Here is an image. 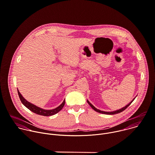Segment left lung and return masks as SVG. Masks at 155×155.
Masks as SVG:
<instances>
[{"label": "left lung", "instance_id": "8db88e82", "mask_svg": "<svg viewBox=\"0 0 155 155\" xmlns=\"http://www.w3.org/2000/svg\"><path fill=\"white\" fill-rule=\"evenodd\" d=\"M136 98V97L128 104H127L126 106H125V107H122V108H120V109H119V110H115V111H101V110H99V109H97L95 107H94L88 100H87V102H88V104L90 105V107L94 110H95L96 111H97V112H98V113H102V114H117V113H120V112H122V111H123L124 110H125L131 104V102L134 101V99Z\"/></svg>", "mask_w": 155, "mask_h": 155}]
</instances>
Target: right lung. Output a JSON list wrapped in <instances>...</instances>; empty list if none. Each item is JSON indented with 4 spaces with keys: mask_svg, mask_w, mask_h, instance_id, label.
<instances>
[{
    "mask_svg": "<svg viewBox=\"0 0 155 155\" xmlns=\"http://www.w3.org/2000/svg\"><path fill=\"white\" fill-rule=\"evenodd\" d=\"M18 92L19 98L24 106H25L28 109H29L30 111H33V113H35L37 114H39V115H42V116H52V115H54V114L58 113L59 111H60L62 110V108L64 107L65 103V101L64 99L63 102L59 107H58L54 109H51V110H45V109L40 108V107L30 103V102L27 101L22 96V95L21 94V93L19 92V91L18 90Z\"/></svg>",
    "mask_w": 155,
    "mask_h": 155,
    "instance_id": "right-lung-1",
    "label": "right lung"
}]
</instances>
